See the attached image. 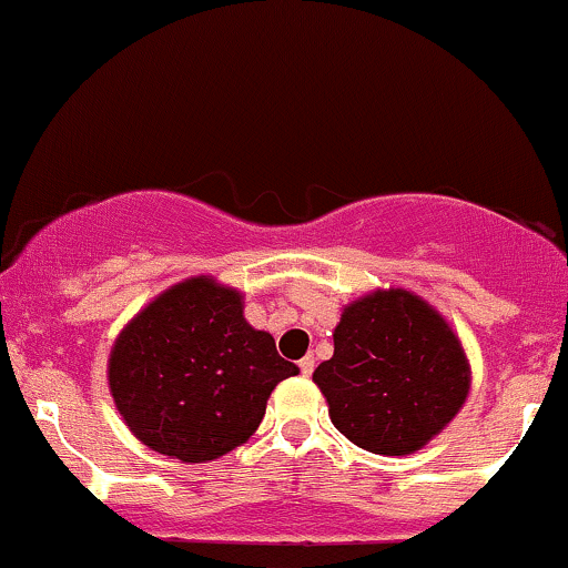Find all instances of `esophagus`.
<instances>
[{"instance_id": "obj_1", "label": "esophagus", "mask_w": 568, "mask_h": 568, "mask_svg": "<svg viewBox=\"0 0 568 568\" xmlns=\"http://www.w3.org/2000/svg\"><path fill=\"white\" fill-rule=\"evenodd\" d=\"M297 365H301V374H303V376H311V374H314V357H311V355L303 357L301 363H297Z\"/></svg>"}]
</instances>
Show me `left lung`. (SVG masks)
I'll list each match as a JSON object with an SVG mask.
<instances>
[{"label": "left lung", "mask_w": 568, "mask_h": 568, "mask_svg": "<svg viewBox=\"0 0 568 568\" xmlns=\"http://www.w3.org/2000/svg\"><path fill=\"white\" fill-rule=\"evenodd\" d=\"M314 371L333 425L374 455H412L466 404L471 368L436 308L406 290L352 301Z\"/></svg>", "instance_id": "8db88e82"}]
</instances>
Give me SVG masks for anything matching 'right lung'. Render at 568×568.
I'll use <instances>...</instances> for the list:
<instances>
[{"label":"right lung","mask_w":568,"mask_h":568,"mask_svg":"<svg viewBox=\"0 0 568 568\" xmlns=\"http://www.w3.org/2000/svg\"><path fill=\"white\" fill-rule=\"evenodd\" d=\"M297 365L243 320V295L211 276L170 286L115 338L108 384L145 447L205 463L248 442Z\"/></svg>","instance_id":"obj_1"}]
</instances>
